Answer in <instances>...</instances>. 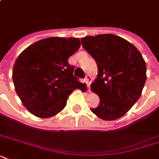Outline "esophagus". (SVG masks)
<instances>
[{"instance_id": "esophagus-1", "label": "esophagus", "mask_w": 159, "mask_h": 159, "mask_svg": "<svg viewBox=\"0 0 159 159\" xmlns=\"http://www.w3.org/2000/svg\"><path fill=\"white\" fill-rule=\"evenodd\" d=\"M85 81H86V83L87 85V87H88V90H89L90 84H91V82H92V77L90 75H87L86 76V78H85Z\"/></svg>"}]
</instances>
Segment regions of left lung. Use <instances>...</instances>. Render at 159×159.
<instances>
[{
    "label": "left lung",
    "instance_id": "8db88e82",
    "mask_svg": "<svg viewBox=\"0 0 159 159\" xmlns=\"http://www.w3.org/2000/svg\"><path fill=\"white\" fill-rule=\"evenodd\" d=\"M81 40L98 68L91 88L99 96L100 104L91 111L104 120L120 118L135 104L145 84L143 56L129 41L111 34L87 36Z\"/></svg>",
    "mask_w": 159,
    "mask_h": 159
}]
</instances>
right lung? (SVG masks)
Returning a JSON list of instances; mask_svg holds the SVG:
<instances>
[{"label": "right lung", "mask_w": 159, "mask_h": 159, "mask_svg": "<svg viewBox=\"0 0 159 159\" xmlns=\"http://www.w3.org/2000/svg\"><path fill=\"white\" fill-rule=\"evenodd\" d=\"M80 46L77 38L51 37L31 44L19 55L12 72L15 89L34 116H56L75 89H86V84L73 76L74 66L67 61Z\"/></svg>", "instance_id": "1"}]
</instances>
